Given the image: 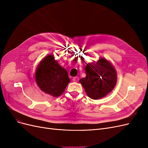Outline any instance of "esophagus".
<instances>
[{
	"label": "esophagus",
	"instance_id": "1",
	"mask_svg": "<svg viewBox=\"0 0 148 148\" xmlns=\"http://www.w3.org/2000/svg\"><path fill=\"white\" fill-rule=\"evenodd\" d=\"M78 80H79V78H78V77H74V78H73V81L74 82H78Z\"/></svg>",
	"mask_w": 148,
	"mask_h": 148
}]
</instances>
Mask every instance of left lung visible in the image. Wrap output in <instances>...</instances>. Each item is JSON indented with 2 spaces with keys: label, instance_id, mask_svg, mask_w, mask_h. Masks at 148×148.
I'll return each instance as SVG.
<instances>
[{
  "label": "left lung",
  "instance_id": "obj_1",
  "mask_svg": "<svg viewBox=\"0 0 148 148\" xmlns=\"http://www.w3.org/2000/svg\"><path fill=\"white\" fill-rule=\"evenodd\" d=\"M86 77L81 78L82 84L88 97L99 99L113 90L117 82V74L114 65L104 58L89 62L84 67Z\"/></svg>",
  "mask_w": 148,
  "mask_h": 148
}]
</instances>
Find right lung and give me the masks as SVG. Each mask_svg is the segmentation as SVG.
Segmentation results:
<instances>
[{
  "instance_id": "obj_1",
  "label": "right lung",
  "mask_w": 148,
  "mask_h": 148,
  "mask_svg": "<svg viewBox=\"0 0 148 148\" xmlns=\"http://www.w3.org/2000/svg\"><path fill=\"white\" fill-rule=\"evenodd\" d=\"M35 80L41 90L52 97H59L70 82L66 70L49 54L38 65L35 71Z\"/></svg>"
}]
</instances>
